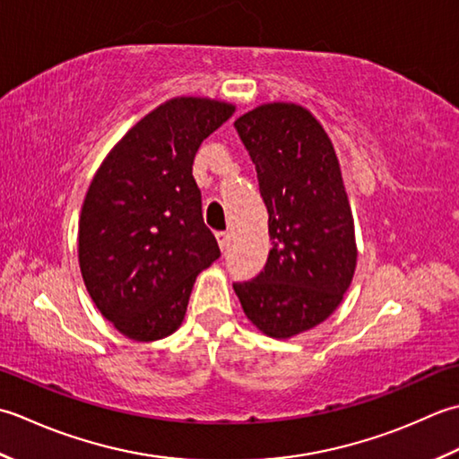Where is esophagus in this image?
<instances>
[{"mask_svg":"<svg viewBox=\"0 0 459 459\" xmlns=\"http://www.w3.org/2000/svg\"><path fill=\"white\" fill-rule=\"evenodd\" d=\"M216 238H218V243L221 249H226L230 246V231H218Z\"/></svg>","mask_w":459,"mask_h":459,"instance_id":"34e87169","label":"esophagus"}]
</instances>
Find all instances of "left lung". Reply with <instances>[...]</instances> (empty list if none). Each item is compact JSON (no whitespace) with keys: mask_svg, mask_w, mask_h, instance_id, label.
Returning <instances> with one entry per match:
<instances>
[{"mask_svg":"<svg viewBox=\"0 0 459 459\" xmlns=\"http://www.w3.org/2000/svg\"><path fill=\"white\" fill-rule=\"evenodd\" d=\"M233 126L255 164L273 246L264 269L233 289L259 331L289 339L323 323L352 281L349 198L331 140L307 108L261 105Z\"/></svg>","mask_w":459,"mask_h":459,"instance_id":"8db88e82","label":"left lung"}]
</instances>
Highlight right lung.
Returning a JSON list of instances; mask_svg holds the SVG:
<instances>
[{"label":"right lung","mask_w":459,"mask_h":459,"mask_svg":"<svg viewBox=\"0 0 459 459\" xmlns=\"http://www.w3.org/2000/svg\"><path fill=\"white\" fill-rule=\"evenodd\" d=\"M233 110L210 99L168 100L128 130L92 178L79 221L81 273L102 316L128 339L172 334L195 277L221 255L192 164Z\"/></svg>","instance_id":"1"}]
</instances>
